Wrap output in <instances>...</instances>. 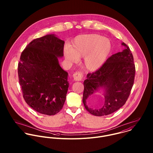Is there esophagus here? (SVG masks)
<instances>
[{
    "instance_id": "1",
    "label": "esophagus",
    "mask_w": 153,
    "mask_h": 153,
    "mask_svg": "<svg viewBox=\"0 0 153 153\" xmlns=\"http://www.w3.org/2000/svg\"><path fill=\"white\" fill-rule=\"evenodd\" d=\"M72 76H73V78L75 81H81L84 75H83V73L81 72H77L74 74Z\"/></svg>"
}]
</instances>
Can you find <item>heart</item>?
<instances>
[{
    "label": "heart",
    "instance_id": "obj_1",
    "mask_svg": "<svg viewBox=\"0 0 153 153\" xmlns=\"http://www.w3.org/2000/svg\"><path fill=\"white\" fill-rule=\"evenodd\" d=\"M112 44L109 39L98 34H86L75 38L70 48H65L66 59L76 62L83 58V65L89 71L100 68L107 59L111 51Z\"/></svg>",
    "mask_w": 153,
    "mask_h": 153
}]
</instances>
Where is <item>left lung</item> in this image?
<instances>
[{"label":"left lung","instance_id":"8db88e82","mask_svg":"<svg viewBox=\"0 0 153 153\" xmlns=\"http://www.w3.org/2000/svg\"><path fill=\"white\" fill-rule=\"evenodd\" d=\"M125 48L112 55L98 70L88 74L84 82L82 101L85 109L95 116L111 114L126 102L134 84L135 68L129 47L123 42ZM101 88L104 91L105 104L100 109L87 105L91 95Z\"/></svg>","mask_w":153,"mask_h":153}]
</instances>
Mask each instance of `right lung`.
Listing matches in <instances>:
<instances>
[{
  "mask_svg": "<svg viewBox=\"0 0 153 153\" xmlns=\"http://www.w3.org/2000/svg\"><path fill=\"white\" fill-rule=\"evenodd\" d=\"M64 43L54 34L46 35L30 42L21 55L18 70L23 98L42 114H57L65 101L68 74L58 61Z\"/></svg>",
  "mask_w": 153,
  "mask_h": 153,
  "instance_id": "1",
  "label": "right lung"
}]
</instances>
